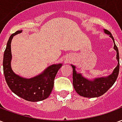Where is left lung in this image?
<instances>
[{
  "mask_svg": "<svg viewBox=\"0 0 122 122\" xmlns=\"http://www.w3.org/2000/svg\"><path fill=\"white\" fill-rule=\"evenodd\" d=\"M105 33L110 35V36L112 38L114 42V48L117 52L116 57L118 61L117 66L114 70L112 74H110L108 77H102L99 78H96L93 81L88 80L82 76L80 74H77L75 71V66L72 65L73 69L72 72V78H73V86L76 92L82 97H97L101 96L105 93L108 90L112 87L114 84L116 80L118 78L120 69V57H119V52H118V47L114 43V40L112 35L107 29H105Z\"/></svg>",
  "mask_w": 122,
  "mask_h": 122,
  "instance_id": "1",
  "label": "left lung"
}]
</instances>
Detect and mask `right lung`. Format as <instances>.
<instances>
[{
    "mask_svg": "<svg viewBox=\"0 0 122 122\" xmlns=\"http://www.w3.org/2000/svg\"><path fill=\"white\" fill-rule=\"evenodd\" d=\"M21 32L17 30L9 38L3 57V71L10 89L23 99L36 102L47 99L53 90L54 79L61 64L51 65L42 74L30 79H26L16 75L11 68V42L14 36Z\"/></svg>",
    "mask_w": 122,
    "mask_h": 122,
    "instance_id": "add662e5",
    "label": "right lung"
}]
</instances>
